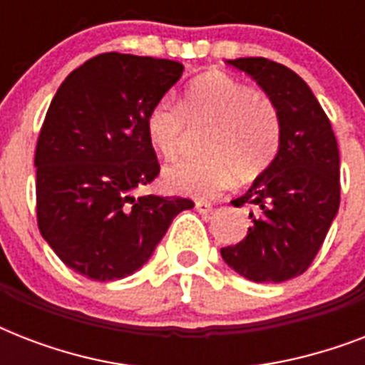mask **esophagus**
I'll list each match as a JSON object with an SVG mask.
<instances>
[{
    "label": "esophagus",
    "instance_id": "esophagus-1",
    "mask_svg": "<svg viewBox=\"0 0 365 365\" xmlns=\"http://www.w3.org/2000/svg\"><path fill=\"white\" fill-rule=\"evenodd\" d=\"M195 208H197L199 214H208V212H212V202H208V200H197Z\"/></svg>",
    "mask_w": 365,
    "mask_h": 365
}]
</instances>
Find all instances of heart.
<instances>
[{
  "instance_id": "1",
  "label": "heart",
  "mask_w": 365,
  "mask_h": 365,
  "mask_svg": "<svg viewBox=\"0 0 365 365\" xmlns=\"http://www.w3.org/2000/svg\"><path fill=\"white\" fill-rule=\"evenodd\" d=\"M206 129L200 140L205 155L183 159L165 170V185L191 197H214L237 176L254 180L272 165L282 143V119L265 93L223 73L195 79L182 106L159 100L145 117L151 145L174 159L191 130Z\"/></svg>"
}]
</instances>
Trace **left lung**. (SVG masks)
<instances>
[{
    "label": "left lung",
    "mask_w": 365,
    "mask_h": 365,
    "mask_svg": "<svg viewBox=\"0 0 365 365\" xmlns=\"http://www.w3.org/2000/svg\"><path fill=\"white\" fill-rule=\"evenodd\" d=\"M277 104L282 143L277 159L233 200L252 206L248 235L222 248L231 269L254 282H284L311 267L339 210V149L331 123L295 71L261 58L227 60Z\"/></svg>",
    "instance_id": "1"
}]
</instances>
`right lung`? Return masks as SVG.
Segmentation results:
<instances>
[{
  "label": "right lung",
  "instance_id": "right-lung-1",
  "mask_svg": "<svg viewBox=\"0 0 365 365\" xmlns=\"http://www.w3.org/2000/svg\"><path fill=\"white\" fill-rule=\"evenodd\" d=\"M182 73L176 60L104 53L71 71L48 106L36 148L37 227L83 277L108 282L138 271L195 206L134 197L160 170L145 117Z\"/></svg>",
  "mask_w": 365,
  "mask_h": 365
}]
</instances>
